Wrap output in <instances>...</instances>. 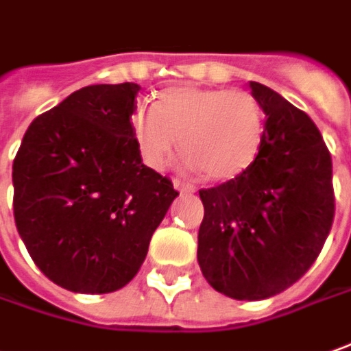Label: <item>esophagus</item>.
Segmentation results:
<instances>
[{"label": "esophagus", "mask_w": 351, "mask_h": 351, "mask_svg": "<svg viewBox=\"0 0 351 351\" xmlns=\"http://www.w3.org/2000/svg\"><path fill=\"white\" fill-rule=\"evenodd\" d=\"M173 187H176V189H178L180 193H193V191H195V187H193V185H189V183H183V181H180V180L173 181Z\"/></svg>", "instance_id": "34e87169"}]
</instances>
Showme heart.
Masks as SVG:
<instances>
[{
    "label": "heart",
    "mask_w": 351,
    "mask_h": 351,
    "mask_svg": "<svg viewBox=\"0 0 351 351\" xmlns=\"http://www.w3.org/2000/svg\"><path fill=\"white\" fill-rule=\"evenodd\" d=\"M131 131L143 162L160 170L178 147L193 170L228 181L253 164L265 133V114L247 90L173 86L158 106L141 102L131 114Z\"/></svg>",
    "instance_id": "heart-1"
}]
</instances>
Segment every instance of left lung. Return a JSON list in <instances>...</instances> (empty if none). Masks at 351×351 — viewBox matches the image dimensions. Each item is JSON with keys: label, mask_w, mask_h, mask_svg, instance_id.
Listing matches in <instances>:
<instances>
[{"label": "left lung", "mask_w": 351, "mask_h": 351, "mask_svg": "<svg viewBox=\"0 0 351 351\" xmlns=\"http://www.w3.org/2000/svg\"><path fill=\"white\" fill-rule=\"evenodd\" d=\"M267 115L257 158L234 180L201 189L197 258L214 290L267 300L302 278L335 220L332 158L309 115L251 81Z\"/></svg>", "instance_id": "1"}]
</instances>
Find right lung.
I'll list each match as a JSON object with an SVG mask.
<instances>
[{
  "instance_id": "add662e5",
  "label": "right lung",
  "mask_w": 351,
  "mask_h": 351,
  "mask_svg": "<svg viewBox=\"0 0 351 351\" xmlns=\"http://www.w3.org/2000/svg\"><path fill=\"white\" fill-rule=\"evenodd\" d=\"M141 86L93 84L38 115L13 160V214L28 255L77 293L119 290L180 193L143 164L131 131Z\"/></svg>"
}]
</instances>
